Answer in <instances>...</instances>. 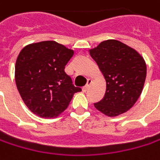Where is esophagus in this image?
<instances>
[{"mask_svg":"<svg viewBox=\"0 0 160 160\" xmlns=\"http://www.w3.org/2000/svg\"><path fill=\"white\" fill-rule=\"evenodd\" d=\"M92 80L91 79V78H89V79L87 80V84H85L84 87H83V91H84V92H86V91L88 90L89 86L91 85V84H92Z\"/></svg>","mask_w":160,"mask_h":160,"instance_id":"1","label":"esophagus"}]
</instances>
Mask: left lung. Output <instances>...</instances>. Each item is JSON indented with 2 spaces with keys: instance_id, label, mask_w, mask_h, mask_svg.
I'll return each mask as SVG.
<instances>
[{
  "instance_id": "8db88e82",
  "label": "left lung",
  "mask_w": 160,
  "mask_h": 160,
  "mask_svg": "<svg viewBox=\"0 0 160 160\" xmlns=\"http://www.w3.org/2000/svg\"><path fill=\"white\" fill-rule=\"evenodd\" d=\"M89 53L106 82L104 97L94 107L109 117L126 112L143 90L147 75L144 58L134 48L116 39L102 41Z\"/></svg>"
}]
</instances>
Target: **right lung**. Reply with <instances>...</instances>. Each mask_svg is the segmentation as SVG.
Wrapping results in <instances>:
<instances>
[{
  "label": "right lung",
  "mask_w": 160,
  "mask_h": 160,
  "mask_svg": "<svg viewBox=\"0 0 160 160\" xmlns=\"http://www.w3.org/2000/svg\"><path fill=\"white\" fill-rule=\"evenodd\" d=\"M74 50L54 40L27 45L15 65V82L26 106L36 115L55 118L81 91L72 83L65 67Z\"/></svg>",
  "instance_id": "1"
}]
</instances>
